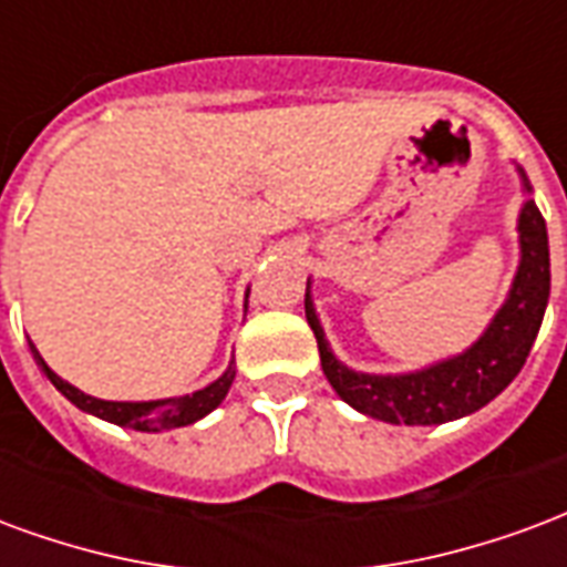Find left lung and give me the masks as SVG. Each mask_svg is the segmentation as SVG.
<instances>
[{"mask_svg":"<svg viewBox=\"0 0 567 567\" xmlns=\"http://www.w3.org/2000/svg\"><path fill=\"white\" fill-rule=\"evenodd\" d=\"M526 202L516 217L519 233V266L507 299L495 311L483 334L456 357L432 362L404 374H369L347 369L326 341L323 326L311 299V280L305 289V317L313 329L326 380L350 408L371 420L392 425H441L468 416L489 404L519 374L549 299V241L547 223L532 198L526 172L516 165Z\"/></svg>","mask_w":567,"mask_h":567,"instance_id":"1","label":"left lung"}]
</instances>
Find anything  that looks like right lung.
Instances as JSON below:
<instances>
[{"mask_svg":"<svg viewBox=\"0 0 567 567\" xmlns=\"http://www.w3.org/2000/svg\"><path fill=\"white\" fill-rule=\"evenodd\" d=\"M250 292V289H247ZM247 308V305H244ZM32 347V357L41 365V371L48 374L56 390L63 392L65 399L81 408L84 414H93L99 420H109L114 425H123V429H135V432H168V429H181V425H189L208 416L214 408H220V402L226 399V392L233 386L235 380V365L229 362V369L223 371L220 378L202 386L196 392H187V395H175V399H153V402H105V399H96V395H86L78 386H72L69 380H63L60 374H53L48 369V362L41 359V353Z\"/></svg>","mask_w":567,"mask_h":567,"instance_id":"add662e5","label":"right lung"}]
</instances>
